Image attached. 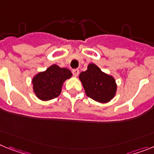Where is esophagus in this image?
Returning <instances> with one entry per match:
<instances>
[{"mask_svg": "<svg viewBox=\"0 0 154 154\" xmlns=\"http://www.w3.org/2000/svg\"><path fill=\"white\" fill-rule=\"evenodd\" d=\"M72 73H73V76H75V77H77L78 76V74H79V69H74L72 70Z\"/></svg>", "mask_w": 154, "mask_h": 154, "instance_id": "esophagus-1", "label": "esophagus"}]
</instances>
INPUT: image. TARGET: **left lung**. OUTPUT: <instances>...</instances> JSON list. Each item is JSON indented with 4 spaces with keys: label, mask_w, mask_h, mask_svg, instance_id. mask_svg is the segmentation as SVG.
Here are the masks:
<instances>
[{
    "label": "left lung",
    "mask_w": 154,
    "mask_h": 154,
    "mask_svg": "<svg viewBox=\"0 0 154 154\" xmlns=\"http://www.w3.org/2000/svg\"><path fill=\"white\" fill-rule=\"evenodd\" d=\"M86 95L99 103L110 101L117 91V85L113 77L102 72L95 64H89L88 69L79 76Z\"/></svg>",
    "instance_id": "1"
}]
</instances>
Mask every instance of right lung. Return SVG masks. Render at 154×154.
Masks as SVG:
<instances>
[{"label": "right lung", "mask_w": 154, "mask_h": 154, "mask_svg": "<svg viewBox=\"0 0 154 154\" xmlns=\"http://www.w3.org/2000/svg\"><path fill=\"white\" fill-rule=\"evenodd\" d=\"M72 76L70 70L52 65L33 78V91L37 98L48 101L58 97L61 93L63 82Z\"/></svg>", "instance_id": "1"}]
</instances>
